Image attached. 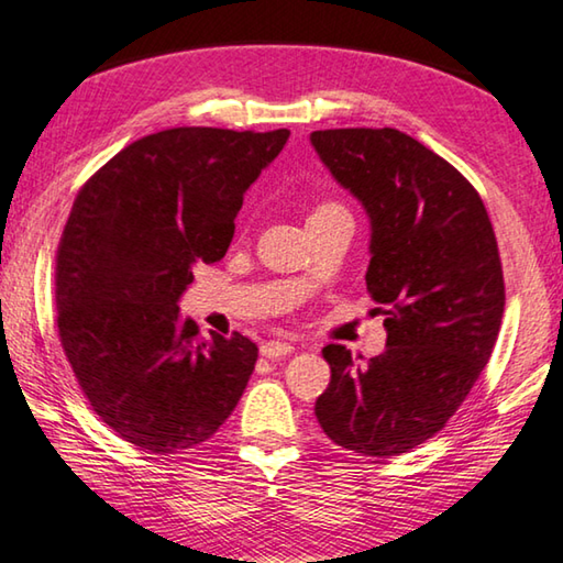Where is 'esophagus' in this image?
Listing matches in <instances>:
<instances>
[{
    "mask_svg": "<svg viewBox=\"0 0 563 563\" xmlns=\"http://www.w3.org/2000/svg\"><path fill=\"white\" fill-rule=\"evenodd\" d=\"M295 347L290 345V342H283V340H268V342H263L261 345V355L263 357H268V360H278V357H285V355H290Z\"/></svg>",
    "mask_w": 563,
    "mask_h": 563,
    "instance_id": "1",
    "label": "esophagus"
}]
</instances>
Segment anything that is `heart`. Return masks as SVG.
I'll return each instance as SVG.
<instances>
[{
  "mask_svg": "<svg viewBox=\"0 0 563 563\" xmlns=\"http://www.w3.org/2000/svg\"><path fill=\"white\" fill-rule=\"evenodd\" d=\"M325 208H335V206H322V208H318V211H325Z\"/></svg>",
  "mask_w": 563,
  "mask_h": 563,
  "instance_id": "b5f03b06",
  "label": "heart"
}]
</instances>
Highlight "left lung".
I'll return each instance as SVG.
<instances>
[{
	"instance_id": "1",
	"label": "left lung",
	"mask_w": 563,
	"mask_h": 563,
	"mask_svg": "<svg viewBox=\"0 0 563 563\" xmlns=\"http://www.w3.org/2000/svg\"><path fill=\"white\" fill-rule=\"evenodd\" d=\"M310 144L369 218L367 290L387 347L355 362L328 345L316 417L362 456L405 454L446 424L499 335L504 275L482 198L460 170L397 129L312 131Z\"/></svg>"
}]
</instances>
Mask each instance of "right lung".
<instances>
[{"label": "right lung", "mask_w": 563, "mask_h": 563, "mask_svg": "<svg viewBox=\"0 0 563 563\" xmlns=\"http://www.w3.org/2000/svg\"><path fill=\"white\" fill-rule=\"evenodd\" d=\"M290 131L180 126L133 141L76 196L56 253V325L84 395L121 440L151 454L218 432L258 345L201 338L178 300L198 263L221 261L245 190Z\"/></svg>", "instance_id": "add662e5"}]
</instances>
